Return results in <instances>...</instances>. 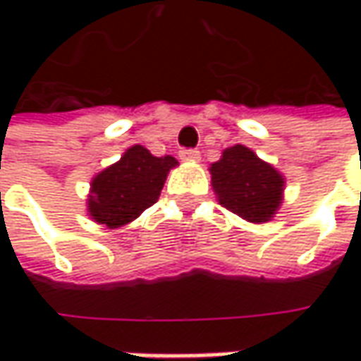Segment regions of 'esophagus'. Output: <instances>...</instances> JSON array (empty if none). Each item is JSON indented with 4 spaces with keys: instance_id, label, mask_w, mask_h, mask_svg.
I'll return each instance as SVG.
<instances>
[{
    "instance_id": "34e87169",
    "label": "esophagus",
    "mask_w": 361,
    "mask_h": 361,
    "mask_svg": "<svg viewBox=\"0 0 361 361\" xmlns=\"http://www.w3.org/2000/svg\"><path fill=\"white\" fill-rule=\"evenodd\" d=\"M180 159L188 160V162H197L201 159V152L195 150V148H188V150H180Z\"/></svg>"
}]
</instances>
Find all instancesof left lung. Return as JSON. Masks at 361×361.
Wrapping results in <instances>:
<instances>
[{"label":"left lung","mask_w":361,"mask_h":361,"mask_svg":"<svg viewBox=\"0 0 361 361\" xmlns=\"http://www.w3.org/2000/svg\"><path fill=\"white\" fill-rule=\"evenodd\" d=\"M209 171L219 204L249 223H267L283 202V174L247 146L225 148Z\"/></svg>","instance_id":"left-lung-1"}]
</instances>
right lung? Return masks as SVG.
Returning <instances> with one entry per match:
<instances>
[{"label":"right lung","mask_w":361,"mask_h":361,"mask_svg":"<svg viewBox=\"0 0 361 361\" xmlns=\"http://www.w3.org/2000/svg\"><path fill=\"white\" fill-rule=\"evenodd\" d=\"M176 164L174 157H154L145 146H130L118 162L92 178L86 201L90 219L106 229L132 223L159 201L164 180Z\"/></svg>","instance_id":"right-lung-1"}]
</instances>
